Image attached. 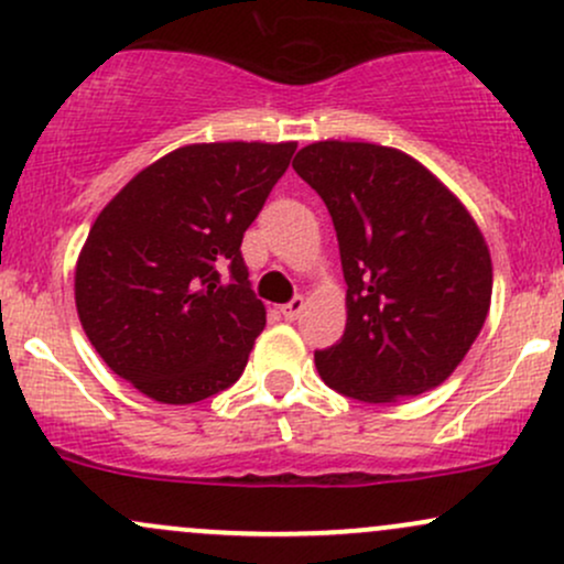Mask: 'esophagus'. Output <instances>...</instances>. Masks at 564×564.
Returning <instances> with one entry per match:
<instances>
[{"mask_svg":"<svg viewBox=\"0 0 564 564\" xmlns=\"http://www.w3.org/2000/svg\"><path fill=\"white\" fill-rule=\"evenodd\" d=\"M302 310H304V296H294L289 304H283L281 313L286 321H296L302 315Z\"/></svg>","mask_w":564,"mask_h":564,"instance_id":"34e87169","label":"esophagus"}]
</instances>
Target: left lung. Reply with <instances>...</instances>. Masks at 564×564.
Instances as JSON below:
<instances>
[{
	"mask_svg": "<svg viewBox=\"0 0 564 564\" xmlns=\"http://www.w3.org/2000/svg\"><path fill=\"white\" fill-rule=\"evenodd\" d=\"M294 172L334 219L347 281L345 336L315 352L321 379L364 403L435 390L488 318L494 264L477 223L398 148L313 142Z\"/></svg>",
	"mask_w": 564,
	"mask_h": 564,
	"instance_id": "1",
	"label": "left lung"
}]
</instances>
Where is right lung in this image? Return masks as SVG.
<instances>
[{
	"label": "right lung",
	"instance_id": "right-lung-1",
	"mask_svg": "<svg viewBox=\"0 0 564 564\" xmlns=\"http://www.w3.org/2000/svg\"><path fill=\"white\" fill-rule=\"evenodd\" d=\"M296 142H196L134 174L89 228L74 294L113 373L170 405L228 390L264 328L243 232Z\"/></svg>",
	"mask_w": 564,
	"mask_h": 564
}]
</instances>
